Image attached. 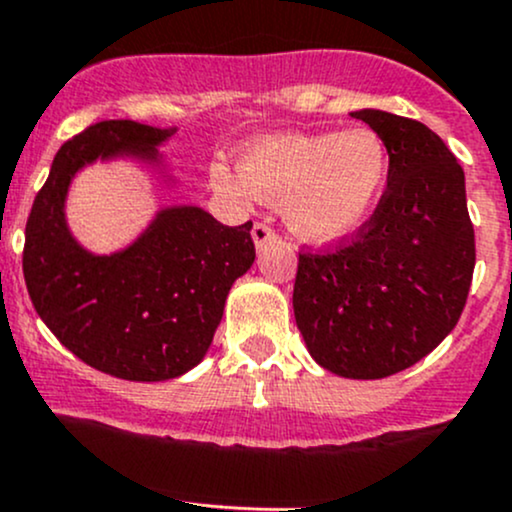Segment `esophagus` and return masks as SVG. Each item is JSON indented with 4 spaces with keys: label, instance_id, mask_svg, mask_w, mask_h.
I'll list each match as a JSON object with an SVG mask.
<instances>
[{
    "label": "esophagus",
    "instance_id": "obj_1",
    "mask_svg": "<svg viewBox=\"0 0 512 512\" xmlns=\"http://www.w3.org/2000/svg\"><path fill=\"white\" fill-rule=\"evenodd\" d=\"M252 243H255L257 250H262V247L277 243V233H274L267 223H255V226H252Z\"/></svg>",
    "mask_w": 512,
    "mask_h": 512
}]
</instances>
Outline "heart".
<instances>
[{
    "instance_id": "obj_1",
    "label": "heart",
    "mask_w": 512,
    "mask_h": 512,
    "mask_svg": "<svg viewBox=\"0 0 512 512\" xmlns=\"http://www.w3.org/2000/svg\"><path fill=\"white\" fill-rule=\"evenodd\" d=\"M211 177L228 199L282 204L296 238L330 247L369 226L389 187L391 157L372 128L282 133L247 145L238 177L226 165H213Z\"/></svg>"
}]
</instances>
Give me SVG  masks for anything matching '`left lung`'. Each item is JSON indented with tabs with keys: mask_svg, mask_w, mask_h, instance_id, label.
Masks as SVG:
<instances>
[{
	"mask_svg": "<svg viewBox=\"0 0 512 512\" xmlns=\"http://www.w3.org/2000/svg\"><path fill=\"white\" fill-rule=\"evenodd\" d=\"M391 177L369 226L328 255H299L294 316L308 352L345 379H384L457 325L476 265L464 170L425 123L359 109Z\"/></svg>",
	"mask_w": 512,
	"mask_h": 512,
	"instance_id": "left-lung-1",
	"label": "left lung"
}]
</instances>
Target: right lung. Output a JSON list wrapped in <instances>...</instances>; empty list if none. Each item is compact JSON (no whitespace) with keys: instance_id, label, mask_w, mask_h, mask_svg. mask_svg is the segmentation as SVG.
<instances>
[{"instance_id":"1","label":"right lung","mask_w":512,"mask_h":512,"mask_svg":"<svg viewBox=\"0 0 512 512\" xmlns=\"http://www.w3.org/2000/svg\"><path fill=\"white\" fill-rule=\"evenodd\" d=\"M177 126L101 121L67 140L26 223L33 308L67 350L126 381H167L209 352L230 286L255 262L252 223L228 228L192 204L162 206L121 250H87L67 223L72 179L94 162L131 160L177 189L162 145Z\"/></svg>"}]
</instances>
